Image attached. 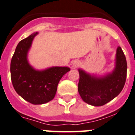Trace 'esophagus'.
<instances>
[{
  "label": "esophagus",
  "mask_w": 135,
  "mask_h": 135,
  "mask_svg": "<svg viewBox=\"0 0 135 135\" xmlns=\"http://www.w3.org/2000/svg\"><path fill=\"white\" fill-rule=\"evenodd\" d=\"M79 65V62L78 60H75V61L73 62V67H77Z\"/></svg>",
  "instance_id": "34e87169"
}]
</instances>
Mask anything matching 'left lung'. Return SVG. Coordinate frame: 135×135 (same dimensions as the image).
<instances>
[{
    "instance_id": "8db88e82",
    "label": "left lung",
    "mask_w": 135,
    "mask_h": 135,
    "mask_svg": "<svg viewBox=\"0 0 135 135\" xmlns=\"http://www.w3.org/2000/svg\"><path fill=\"white\" fill-rule=\"evenodd\" d=\"M127 63L120 46L116 54V66L112 73L95 77L79 69L78 90L83 101L93 106H103L118 96L127 79Z\"/></svg>"
}]
</instances>
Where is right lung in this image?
Segmentation results:
<instances>
[{
    "mask_svg": "<svg viewBox=\"0 0 135 135\" xmlns=\"http://www.w3.org/2000/svg\"><path fill=\"white\" fill-rule=\"evenodd\" d=\"M36 35L32 34L18 44L11 60V77L14 89L22 99L42 104L54 99L59 81L70 69L55 66L39 71L28 64V51Z\"/></svg>",
    "mask_w": 135,
    "mask_h": 135,
    "instance_id": "obj_1",
    "label": "right lung"
}]
</instances>
